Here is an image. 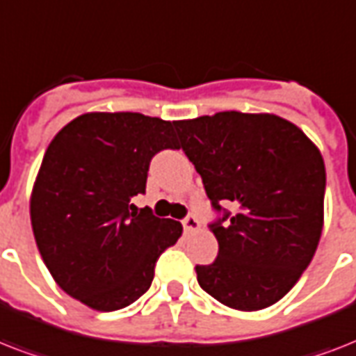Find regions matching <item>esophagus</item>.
<instances>
[{"instance_id": "34e87169", "label": "esophagus", "mask_w": 356, "mask_h": 356, "mask_svg": "<svg viewBox=\"0 0 356 356\" xmlns=\"http://www.w3.org/2000/svg\"><path fill=\"white\" fill-rule=\"evenodd\" d=\"M183 227L186 233H194V231H200V222H197V218L194 216H186L183 220Z\"/></svg>"}]
</instances>
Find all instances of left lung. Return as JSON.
Masks as SVG:
<instances>
[{"label":"left lung","mask_w":356,"mask_h":356,"mask_svg":"<svg viewBox=\"0 0 356 356\" xmlns=\"http://www.w3.org/2000/svg\"><path fill=\"white\" fill-rule=\"evenodd\" d=\"M216 211L218 259L195 266L207 293L253 312L286 296L314 257L323 229L325 164L292 122L260 113H216L173 122Z\"/></svg>","instance_id":"obj_1"}]
</instances>
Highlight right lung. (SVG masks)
Masks as SVG:
<instances>
[{"mask_svg": "<svg viewBox=\"0 0 356 356\" xmlns=\"http://www.w3.org/2000/svg\"><path fill=\"white\" fill-rule=\"evenodd\" d=\"M162 149H179L173 122L140 113L81 114L47 145L31 192L33 234L55 282L90 309L134 303L183 234L131 203Z\"/></svg>", "mask_w": 356, "mask_h": 356, "instance_id": "1", "label": "right lung"}]
</instances>
